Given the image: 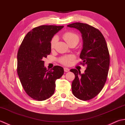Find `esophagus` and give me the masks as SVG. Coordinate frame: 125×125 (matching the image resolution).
Listing matches in <instances>:
<instances>
[{"label":"esophagus","instance_id":"1","mask_svg":"<svg viewBox=\"0 0 125 125\" xmlns=\"http://www.w3.org/2000/svg\"><path fill=\"white\" fill-rule=\"evenodd\" d=\"M64 72H68L69 71V69H68L67 68H64Z\"/></svg>","mask_w":125,"mask_h":125}]
</instances>
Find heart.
<instances>
[{
    "label": "heart",
    "mask_w": 125,
    "mask_h": 125,
    "mask_svg": "<svg viewBox=\"0 0 125 125\" xmlns=\"http://www.w3.org/2000/svg\"><path fill=\"white\" fill-rule=\"evenodd\" d=\"M63 38L69 45H70L73 43H76L77 44L79 40V36H78L77 34L71 32V31H67V32H65V33L63 34ZM57 40L58 38L56 36H54L50 42V48L52 49L54 48L55 47V45L57 43ZM73 59L74 56L73 55L64 56H62L60 58L59 62L61 64L63 65H69L70 64L71 61H73Z\"/></svg>",
    "instance_id": "obj_1"
}]
</instances>
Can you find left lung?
I'll return each instance as SVG.
<instances>
[{
    "label": "left lung",
    "instance_id": "obj_1",
    "mask_svg": "<svg viewBox=\"0 0 125 125\" xmlns=\"http://www.w3.org/2000/svg\"><path fill=\"white\" fill-rule=\"evenodd\" d=\"M67 26L81 31L83 41L81 64L87 65L84 73L75 69L70 70L75 76L72 92L78 99L88 100L99 94L106 81L110 66L107 43L102 33L88 24L76 22Z\"/></svg>",
    "mask_w": 125,
    "mask_h": 125
}]
</instances>
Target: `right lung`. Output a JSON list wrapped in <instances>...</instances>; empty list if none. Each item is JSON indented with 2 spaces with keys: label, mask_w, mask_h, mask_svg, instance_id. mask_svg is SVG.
<instances>
[{
  "label": "right lung",
  "mask_w": 125,
  "mask_h": 125,
  "mask_svg": "<svg viewBox=\"0 0 125 125\" xmlns=\"http://www.w3.org/2000/svg\"><path fill=\"white\" fill-rule=\"evenodd\" d=\"M63 26L42 25L26 34L17 54V73L21 83L29 96L44 100L54 94L55 82L64 73L58 65L50 70L44 66L43 59L51 52L50 42Z\"/></svg>",
  "instance_id": "1"
}]
</instances>
